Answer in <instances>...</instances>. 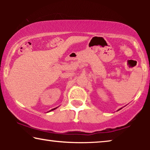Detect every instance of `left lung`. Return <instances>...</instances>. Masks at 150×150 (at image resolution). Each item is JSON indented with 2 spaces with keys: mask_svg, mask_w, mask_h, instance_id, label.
Listing matches in <instances>:
<instances>
[{
  "mask_svg": "<svg viewBox=\"0 0 150 150\" xmlns=\"http://www.w3.org/2000/svg\"><path fill=\"white\" fill-rule=\"evenodd\" d=\"M122 108H120V109H119L118 110H121V109H122Z\"/></svg>",
  "mask_w": 150,
  "mask_h": 150,
  "instance_id": "8db88e82",
  "label": "left lung"
}]
</instances>
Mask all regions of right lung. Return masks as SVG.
<instances>
[{
	"instance_id": "obj_1",
	"label": "right lung",
	"mask_w": 150,
	"mask_h": 150,
	"mask_svg": "<svg viewBox=\"0 0 150 150\" xmlns=\"http://www.w3.org/2000/svg\"><path fill=\"white\" fill-rule=\"evenodd\" d=\"M58 108V107H56V108H52V109H51L50 110H49L48 112H50V111H52V110H55V109H56V108Z\"/></svg>"
}]
</instances>
